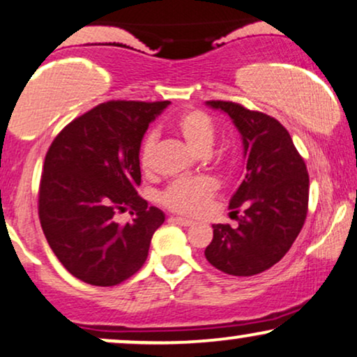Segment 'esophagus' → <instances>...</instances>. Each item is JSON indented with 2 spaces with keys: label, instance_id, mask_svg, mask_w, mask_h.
Segmentation results:
<instances>
[{
  "label": "esophagus",
  "instance_id": "34e87169",
  "mask_svg": "<svg viewBox=\"0 0 357 357\" xmlns=\"http://www.w3.org/2000/svg\"><path fill=\"white\" fill-rule=\"evenodd\" d=\"M169 220H171V222L178 224V225H184V227H189V225L194 224L192 220H189L186 218H169Z\"/></svg>",
  "mask_w": 357,
  "mask_h": 357
}]
</instances>
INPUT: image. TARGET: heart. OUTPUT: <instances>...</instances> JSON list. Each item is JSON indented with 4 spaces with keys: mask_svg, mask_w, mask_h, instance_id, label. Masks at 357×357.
Returning <instances> with one entry per match:
<instances>
[{
    "mask_svg": "<svg viewBox=\"0 0 357 357\" xmlns=\"http://www.w3.org/2000/svg\"><path fill=\"white\" fill-rule=\"evenodd\" d=\"M174 130L184 143L197 155H206L214 145L215 126L201 110H188L176 119ZM156 148V133H148L139 146V165L145 171L151 169L153 155ZM218 191V183L207 176L192 179H179L166 188L161 202L171 211L183 214H197L204 211Z\"/></svg>",
    "mask_w": 357,
    "mask_h": 357,
    "instance_id": "b5f03b06",
    "label": "heart"
}]
</instances>
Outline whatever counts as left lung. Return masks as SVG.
Wrapping results in <instances>:
<instances>
[{
	"mask_svg": "<svg viewBox=\"0 0 357 357\" xmlns=\"http://www.w3.org/2000/svg\"><path fill=\"white\" fill-rule=\"evenodd\" d=\"M206 105L231 116L247 163L229 202L238 225H212L214 237L204 255L220 272L250 277L282 260L298 237L308 212V171L290 133L273 116L234 102ZM238 206L244 209L242 216L236 215Z\"/></svg>",
	"mask_w": 357,
	"mask_h": 357,
	"instance_id": "left-lung-1",
	"label": "left lung"
}]
</instances>
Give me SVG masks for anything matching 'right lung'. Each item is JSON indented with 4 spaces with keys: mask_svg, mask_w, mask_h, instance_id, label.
I'll return each mask as SVG.
<instances>
[{
    "mask_svg": "<svg viewBox=\"0 0 357 357\" xmlns=\"http://www.w3.org/2000/svg\"><path fill=\"white\" fill-rule=\"evenodd\" d=\"M165 102L100 103L57 135L44 160L39 220L69 273L96 287H114L145 264L163 211L138 196L139 146ZM130 209L132 223L114 214Z\"/></svg>",
    "mask_w": 357,
    "mask_h": 357,
    "instance_id": "obj_1",
    "label": "right lung"
}]
</instances>
